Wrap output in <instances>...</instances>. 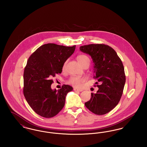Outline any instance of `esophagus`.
I'll use <instances>...</instances> for the list:
<instances>
[{
    "label": "esophagus",
    "mask_w": 147,
    "mask_h": 147,
    "mask_svg": "<svg viewBox=\"0 0 147 147\" xmlns=\"http://www.w3.org/2000/svg\"><path fill=\"white\" fill-rule=\"evenodd\" d=\"M74 90L76 91V92H81V91H83L82 90H80V89H78L77 88H74Z\"/></svg>",
    "instance_id": "34e87169"
}]
</instances>
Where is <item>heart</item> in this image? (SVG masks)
Here are the masks:
<instances>
[{
    "instance_id": "1",
    "label": "heart",
    "mask_w": 147,
    "mask_h": 147,
    "mask_svg": "<svg viewBox=\"0 0 147 147\" xmlns=\"http://www.w3.org/2000/svg\"><path fill=\"white\" fill-rule=\"evenodd\" d=\"M77 61L78 63H79L82 66L85 64L88 63L90 64V60L89 58L85 55H80L77 56ZM67 63V61H65L64 63H63L62 69L64 70L65 68V67L66 65V64ZM85 82V79L84 78H79V77H72L70 78L68 80V84L73 85V86L76 88H80Z\"/></svg>"
}]
</instances>
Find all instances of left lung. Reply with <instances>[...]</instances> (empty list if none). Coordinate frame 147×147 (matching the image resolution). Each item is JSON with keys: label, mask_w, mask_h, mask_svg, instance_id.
<instances>
[{"label": "left lung", "mask_w": 147, "mask_h": 147, "mask_svg": "<svg viewBox=\"0 0 147 147\" xmlns=\"http://www.w3.org/2000/svg\"><path fill=\"white\" fill-rule=\"evenodd\" d=\"M80 50L91 56L94 64V78L98 80L96 94L91 93L85 103L91 112L102 115L111 111L123 94L126 82L124 67L117 53L104 44H90L80 47Z\"/></svg>", "instance_id": "left-lung-1"}]
</instances>
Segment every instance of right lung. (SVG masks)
<instances>
[{
    "label": "right lung",
    "mask_w": 147,
    "mask_h": 147,
    "mask_svg": "<svg viewBox=\"0 0 147 147\" xmlns=\"http://www.w3.org/2000/svg\"><path fill=\"white\" fill-rule=\"evenodd\" d=\"M75 49L76 45L67 47L47 43L28 58L24 72L23 92L28 105L38 115L53 117L63 109L65 96L73 88L64 84L61 89L52 90V78L61 73L63 63Z\"/></svg>",
    "instance_id": "right-lung-1"
}]
</instances>
